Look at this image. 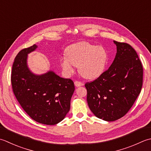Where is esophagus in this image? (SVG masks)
I'll use <instances>...</instances> for the list:
<instances>
[{"label": "esophagus", "instance_id": "obj_1", "mask_svg": "<svg viewBox=\"0 0 151 151\" xmlns=\"http://www.w3.org/2000/svg\"><path fill=\"white\" fill-rule=\"evenodd\" d=\"M75 85L76 86H77V87H78V86H82V85H84V84L82 83V82H81V81H76L75 82Z\"/></svg>", "mask_w": 151, "mask_h": 151}]
</instances>
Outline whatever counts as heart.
Segmentation results:
<instances>
[{"mask_svg": "<svg viewBox=\"0 0 151 151\" xmlns=\"http://www.w3.org/2000/svg\"><path fill=\"white\" fill-rule=\"evenodd\" d=\"M66 55L61 58V66L67 75H71L75 66H78L80 73L88 79L98 77L105 70L108 61V53L103 46L87 42H81L69 46Z\"/></svg>", "mask_w": 151, "mask_h": 151, "instance_id": "heart-1", "label": "heart"}]
</instances>
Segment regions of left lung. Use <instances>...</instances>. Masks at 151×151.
<instances>
[{
    "label": "left lung",
    "instance_id": "1",
    "mask_svg": "<svg viewBox=\"0 0 151 151\" xmlns=\"http://www.w3.org/2000/svg\"><path fill=\"white\" fill-rule=\"evenodd\" d=\"M114 43L117 52L113 63L99 77L85 84L91 111L109 122L128 113L143 85V69L137 52L127 43Z\"/></svg>",
    "mask_w": 151,
    "mask_h": 151
}]
</instances>
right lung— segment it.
Returning a JSON list of instances; mask_svg holds the SVG:
<instances>
[{
	"label": "right lung",
	"instance_id": "add662e5",
	"mask_svg": "<svg viewBox=\"0 0 151 151\" xmlns=\"http://www.w3.org/2000/svg\"><path fill=\"white\" fill-rule=\"evenodd\" d=\"M37 48L32 45L21 50L15 58L11 74L12 90L20 105L32 119L54 125L70 110L75 91L71 79L61 78L52 71L35 75L27 67V54Z\"/></svg>",
	"mask_w": 151,
	"mask_h": 151
}]
</instances>
